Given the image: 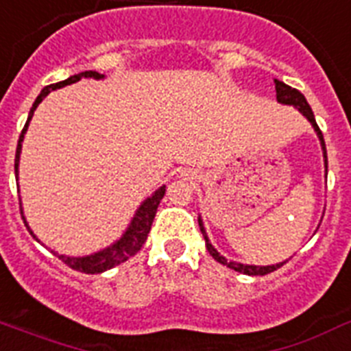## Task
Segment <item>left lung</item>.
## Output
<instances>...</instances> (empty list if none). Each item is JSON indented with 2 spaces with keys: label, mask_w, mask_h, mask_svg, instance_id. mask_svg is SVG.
Segmentation results:
<instances>
[{
  "label": "left lung",
  "mask_w": 351,
  "mask_h": 351,
  "mask_svg": "<svg viewBox=\"0 0 351 351\" xmlns=\"http://www.w3.org/2000/svg\"><path fill=\"white\" fill-rule=\"evenodd\" d=\"M274 84H276V99H278V102H281V104H292V106L298 108V110L301 111V113H303V115L306 117L310 122H312L314 130L317 131V136H319V141H321V146H323L324 167H326V171H328V156H326V146H324L323 133H321V130H319L317 122H315L314 111H312V108L308 106V102H306L304 95L299 92V90L289 86V84H285V82L278 81V79H274ZM198 225H200L202 234H204V238H205V247H207V250H209V254L213 256V258H215L218 263L227 265L229 269L236 270V272H241V274H247V276H265V274H270V272H274V270H278L279 267H283V265L287 263V261H283V263H278V265L256 267V265H243V263H236V261H227V259H225L223 256L218 254L215 247L209 243V238H207V234H205L204 223H202L200 218H198Z\"/></svg>",
  "instance_id": "left-lung-1"
}]
</instances>
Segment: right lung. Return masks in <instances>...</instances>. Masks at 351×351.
<instances>
[{"label":"right lung","instance_id":"obj_1","mask_svg":"<svg viewBox=\"0 0 351 351\" xmlns=\"http://www.w3.org/2000/svg\"><path fill=\"white\" fill-rule=\"evenodd\" d=\"M82 77H93V79H101V77H104V75L99 72H93V70H88V72H81V73H77V75L68 77L66 81L56 82V84H50V86L43 88V92L37 95L36 102H34V106L30 108V113H28L27 124H25V128H23V131H21V135H19L18 149H16V164H14L16 175H18V164H19V153H21L23 136H25V131H27V128H28V122H30V119H32L36 108L39 106V102H41L43 99L48 95V93L52 92V90H56V88H62V86H66V84H72V82L81 81ZM164 195H166V187L162 185L160 189L156 191L155 195L149 196V198H147V200L144 202L141 207H138L135 218H133L131 225L128 227L126 232H124V236H122L121 240L117 241V243L111 245V247L101 250V252H95V254H92V256H84V258H68V256H59V259H62V261H64V263H66L70 269L79 270V272H84V274H99V272H104V270L113 269V267H117V265H121V263H124V261H128L131 256H135L136 252L142 249V245L146 243L147 234H149V230H151V223H153V220H155L156 209H158V204H160V200L164 198ZM21 215H23V210H21ZM23 220H25V218H23ZM25 225H27V221H25ZM27 229L30 230V227H27ZM30 234L34 236L32 230H30ZM34 238H36V236H34Z\"/></svg>","mask_w":351,"mask_h":351}]
</instances>
